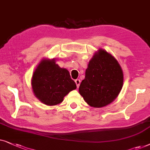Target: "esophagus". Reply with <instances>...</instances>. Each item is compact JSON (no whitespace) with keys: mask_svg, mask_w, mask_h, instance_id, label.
Segmentation results:
<instances>
[{"mask_svg":"<svg viewBox=\"0 0 150 150\" xmlns=\"http://www.w3.org/2000/svg\"><path fill=\"white\" fill-rule=\"evenodd\" d=\"M75 83H76V85H77V88H79V85H80V82H81L80 79H75Z\"/></svg>","mask_w":150,"mask_h":150,"instance_id":"1","label":"esophagus"}]
</instances>
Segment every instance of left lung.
Masks as SVG:
<instances>
[{
	"label": "left lung",
	"mask_w": 150,
	"mask_h": 150,
	"mask_svg": "<svg viewBox=\"0 0 150 150\" xmlns=\"http://www.w3.org/2000/svg\"><path fill=\"white\" fill-rule=\"evenodd\" d=\"M123 84V73L112 55L99 49L89 61L79 93L90 106L102 108L118 97Z\"/></svg>",
	"instance_id": "left-lung-1"
}]
</instances>
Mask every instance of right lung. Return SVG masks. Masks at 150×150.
Wrapping results in <instances>:
<instances>
[{"instance_id": "1", "label": "right lung", "mask_w": 150, "mask_h": 150, "mask_svg": "<svg viewBox=\"0 0 150 150\" xmlns=\"http://www.w3.org/2000/svg\"><path fill=\"white\" fill-rule=\"evenodd\" d=\"M31 87L40 101L47 105H55L62 102L64 97L76 89L77 86L69 71L59 67L54 58H43L32 75Z\"/></svg>"}]
</instances>
